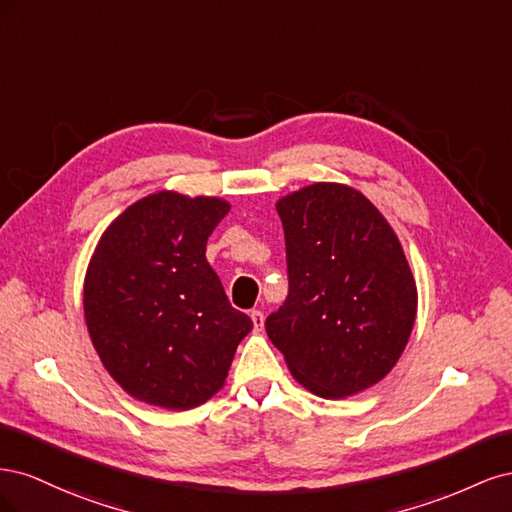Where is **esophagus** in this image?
<instances>
[{
    "instance_id": "obj_1",
    "label": "esophagus",
    "mask_w": 512,
    "mask_h": 512,
    "mask_svg": "<svg viewBox=\"0 0 512 512\" xmlns=\"http://www.w3.org/2000/svg\"><path fill=\"white\" fill-rule=\"evenodd\" d=\"M250 318H252V324H254V333H260L262 327H265V314H262L260 309H252Z\"/></svg>"
}]
</instances>
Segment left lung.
Here are the masks:
<instances>
[{
    "instance_id": "obj_1",
    "label": "left lung",
    "mask_w": 512,
    "mask_h": 512,
    "mask_svg": "<svg viewBox=\"0 0 512 512\" xmlns=\"http://www.w3.org/2000/svg\"><path fill=\"white\" fill-rule=\"evenodd\" d=\"M290 290L265 322L292 378L324 399L378 384L416 320L414 275L393 226L352 185L318 181L275 203Z\"/></svg>"
}]
</instances>
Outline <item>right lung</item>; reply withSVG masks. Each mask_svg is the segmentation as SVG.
Wrapping results in <instances>:
<instances>
[{
    "mask_svg": "<svg viewBox=\"0 0 512 512\" xmlns=\"http://www.w3.org/2000/svg\"><path fill=\"white\" fill-rule=\"evenodd\" d=\"M228 211L218 196L153 192L119 213L91 254L83 286L91 344L111 378L143 404H205L224 389L252 331L205 256Z\"/></svg>",
    "mask_w": 512,
    "mask_h": 512,
    "instance_id": "right-lung-1",
    "label": "right lung"
}]
</instances>
